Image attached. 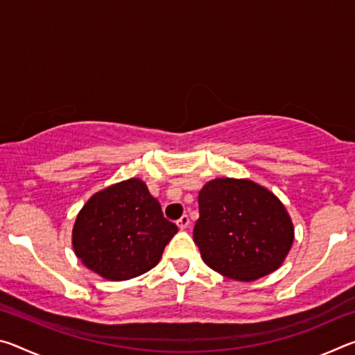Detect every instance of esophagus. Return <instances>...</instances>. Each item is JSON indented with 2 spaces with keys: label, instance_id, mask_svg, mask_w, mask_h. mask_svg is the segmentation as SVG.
Here are the masks:
<instances>
[{
  "label": "esophagus",
  "instance_id": "esophagus-1",
  "mask_svg": "<svg viewBox=\"0 0 355 355\" xmlns=\"http://www.w3.org/2000/svg\"><path fill=\"white\" fill-rule=\"evenodd\" d=\"M177 225H178L180 230H184V228H188V225H189V218H188V216L183 214L182 218L177 220Z\"/></svg>",
  "mask_w": 355,
  "mask_h": 355
}]
</instances>
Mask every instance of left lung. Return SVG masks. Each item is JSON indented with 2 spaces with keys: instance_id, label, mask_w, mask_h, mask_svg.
<instances>
[{
  "instance_id": "left-lung-1",
  "label": "left lung",
  "mask_w": 355,
  "mask_h": 355,
  "mask_svg": "<svg viewBox=\"0 0 355 355\" xmlns=\"http://www.w3.org/2000/svg\"><path fill=\"white\" fill-rule=\"evenodd\" d=\"M194 243L213 271L254 282L284 264L294 225L274 192L248 178H214L199 192Z\"/></svg>"
}]
</instances>
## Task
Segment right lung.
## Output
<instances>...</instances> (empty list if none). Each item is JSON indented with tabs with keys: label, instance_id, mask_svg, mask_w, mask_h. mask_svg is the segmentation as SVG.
I'll use <instances>...</instances> for the list:
<instances>
[{
	"label": "right lung",
	"instance_id": "obj_1",
	"mask_svg": "<svg viewBox=\"0 0 355 355\" xmlns=\"http://www.w3.org/2000/svg\"><path fill=\"white\" fill-rule=\"evenodd\" d=\"M178 232L141 178L107 186L76 214L71 245L81 263L111 282L135 279L155 268Z\"/></svg>",
	"mask_w": 355,
	"mask_h": 355
}]
</instances>
